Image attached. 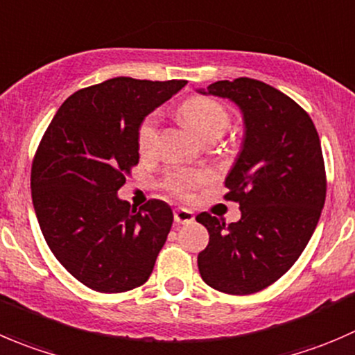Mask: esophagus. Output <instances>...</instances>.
I'll use <instances>...</instances> for the list:
<instances>
[{"label":"esophagus","mask_w":355,"mask_h":355,"mask_svg":"<svg viewBox=\"0 0 355 355\" xmlns=\"http://www.w3.org/2000/svg\"><path fill=\"white\" fill-rule=\"evenodd\" d=\"M175 216V222L177 223H192L194 222V213L191 209H185V208H177L173 211Z\"/></svg>","instance_id":"obj_1"}]
</instances>
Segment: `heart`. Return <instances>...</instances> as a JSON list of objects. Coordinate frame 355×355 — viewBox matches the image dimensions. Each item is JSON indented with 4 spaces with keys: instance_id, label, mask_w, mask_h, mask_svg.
<instances>
[{
    "instance_id": "b5f03b06",
    "label": "heart",
    "mask_w": 355,
    "mask_h": 355,
    "mask_svg": "<svg viewBox=\"0 0 355 355\" xmlns=\"http://www.w3.org/2000/svg\"><path fill=\"white\" fill-rule=\"evenodd\" d=\"M180 114L196 133L205 140H216L229 128L230 114L225 105L205 95H192L180 105ZM159 142V119L156 114H149L142 119L137 130V147L142 156L156 153ZM208 180V173L201 170L171 168L163 178V187L178 199H191L194 191Z\"/></svg>"
}]
</instances>
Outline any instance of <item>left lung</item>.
<instances>
[{"mask_svg": "<svg viewBox=\"0 0 355 355\" xmlns=\"http://www.w3.org/2000/svg\"><path fill=\"white\" fill-rule=\"evenodd\" d=\"M208 94L239 105L246 133L223 196L239 202L241 220L196 216L209 232L199 274L213 290L251 295L291 269L318 225L326 199L321 140L311 116L267 83L216 81Z\"/></svg>", "mask_w": 355, "mask_h": 355, "instance_id": "left-lung-1", "label": "left lung"}]
</instances>
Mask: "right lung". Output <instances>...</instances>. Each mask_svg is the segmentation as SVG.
I'll list each match as a JSON object with an SVG mask.
<instances>
[{
    "label": "right lung",
    "instance_id": "obj_1",
    "mask_svg": "<svg viewBox=\"0 0 355 355\" xmlns=\"http://www.w3.org/2000/svg\"><path fill=\"white\" fill-rule=\"evenodd\" d=\"M184 79L112 78L72 94L48 125L31 192L51 253L79 283L123 293L149 279L173 223L159 199L139 209L116 192L139 164L137 130Z\"/></svg>",
    "mask_w": 355,
    "mask_h": 355
}]
</instances>
